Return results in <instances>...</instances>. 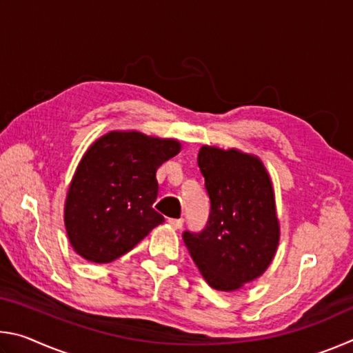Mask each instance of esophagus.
Wrapping results in <instances>:
<instances>
[{"label":"esophagus","instance_id":"esophagus-1","mask_svg":"<svg viewBox=\"0 0 353 353\" xmlns=\"http://www.w3.org/2000/svg\"><path fill=\"white\" fill-rule=\"evenodd\" d=\"M168 224L172 227V229H181V227L183 225V219L170 218V219H168Z\"/></svg>","mask_w":353,"mask_h":353}]
</instances>
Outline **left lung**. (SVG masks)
Segmentation results:
<instances>
[{
    "instance_id": "1",
    "label": "left lung",
    "mask_w": 353,
    "mask_h": 353,
    "mask_svg": "<svg viewBox=\"0 0 353 353\" xmlns=\"http://www.w3.org/2000/svg\"><path fill=\"white\" fill-rule=\"evenodd\" d=\"M198 165L210 216L201 234L183 232V243L212 288L240 290L268 270L279 246L271 177L256 155L235 148L202 146Z\"/></svg>"
}]
</instances>
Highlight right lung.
I'll return each instance as SVG.
<instances>
[{"mask_svg":"<svg viewBox=\"0 0 353 353\" xmlns=\"http://www.w3.org/2000/svg\"><path fill=\"white\" fill-rule=\"evenodd\" d=\"M172 139L112 130L82 155L68 187L63 221L82 259L110 263L129 252L165 218L152 208L159 166L181 152Z\"/></svg>","mask_w":353,"mask_h":353,"instance_id":"add662e5","label":"right lung"}]
</instances>
